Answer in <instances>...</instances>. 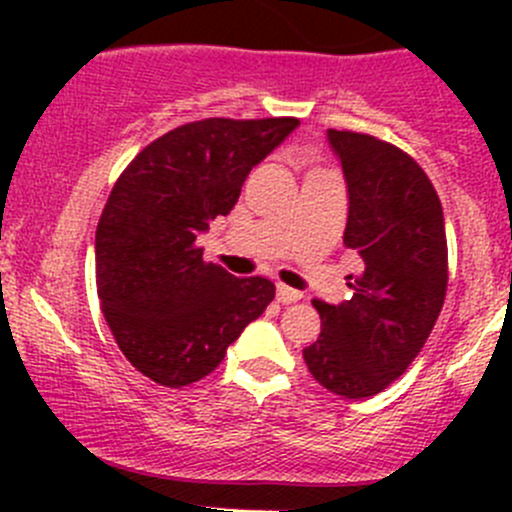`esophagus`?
<instances>
[{
    "instance_id": "esophagus-1",
    "label": "esophagus",
    "mask_w": 512,
    "mask_h": 512,
    "mask_svg": "<svg viewBox=\"0 0 512 512\" xmlns=\"http://www.w3.org/2000/svg\"><path fill=\"white\" fill-rule=\"evenodd\" d=\"M304 294L299 292V289H292L287 285H277V299H280L282 304H292V302H299Z\"/></svg>"
}]
</instances>
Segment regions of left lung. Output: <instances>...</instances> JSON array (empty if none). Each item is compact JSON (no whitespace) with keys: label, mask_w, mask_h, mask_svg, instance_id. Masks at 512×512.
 I'll use <instances>...</instances> for the list:
<instances>
[{"label":"left lung","mask_w":512,"mask_h":512,"mask_svg":"<svg viewBox=\"0 0 512 512\" xmlns=\"http://www.w3.org/2000/svg\"><path fill=\"white\" fill-rule=\"evenodd\" d=\"M344 170L349 215L344 245L364 272L352 299H314L322 334L304 349L309 374L332 394L366 399L399 379L426 344L448 287L443 208L414 158L391 143L327 131Z\"/></svg>","instance_id":"8db88e82"}]
</instances>
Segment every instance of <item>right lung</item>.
<instances>
[{"instance_id":"1","label":"right lung","mask_w":512,"mask_h":512,"mask_svg":"<svg viewBox=\"0 0 512 512\" xmlns=\"http://www.w3.org/2000/svg\"><path fill=\"white\" fill-rule=\"evenodd\" d=\"M297 126L185 123L143 148L113 185L96 227L98 299L121 352L156 384L180 389L208 376L275 299L265 277L240 280L205 262L198 237Z\"/></svg>"}]
</instances>
